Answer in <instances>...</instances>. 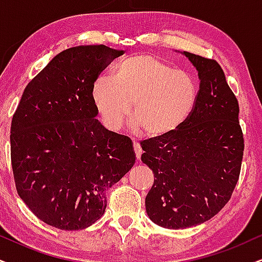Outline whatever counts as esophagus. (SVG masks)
Segmentation results:
<instances>
[{
  "label": "esophagus",
  "instance_id": "34e87169",
  "mask_svg": "<svg viewBox=\"0 0 262 262\" xmlns=\"http://www.w3.org/2000/svg\"><path fill=\"white\" fill-rule=\"evenodd\" d=\"M133 147H134V151H135V156H137V160H140L141 154H142L140 144H139L138 141H133Z\"/></svg>",
  "mask_w": 262,
  "mask_h": 262
}]
</instances>
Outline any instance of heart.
<instances>
[{
  "label": "heart",
  "instance_id": "heart-1",
  "mask_svg": "<svg viewBox=\"0 0 262 262\" xmlns=\"http://www.w3.org/2000/svg\"><path fill=\"white\" fill-rule=\"evenodd\" d=\"M194 81L187 72L154 55H134L116 66L112 78L101 76L92 99L102 122L117 130L130 114L145 134L164 137L180 127L193 108Z\"/></svg>",
  "mask_w": 262,
  "mask_h": 262
}]
</instances>
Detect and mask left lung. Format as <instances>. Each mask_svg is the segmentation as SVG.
<instances>
[{"label": "left lung", "instance_id": "1", "mask_svg": "<svg viewBox=\"0 0 262 262\" xmlns=\"http://www.w3.org/2000/svg\"><path fill=\"white\" fill-rule=\"evenodd\" d=\"M184 54L201 81L193 108L170 134L140 142L142 163L155 177L146 213L171 230L203 224L223 209L239 179L244 151L238 100L219 62Z\"/></svg>", "mask_w": 262, "mask_h": 262}]
</instances>
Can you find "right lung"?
<instances>
[{"instance_id":"add662e5","label":"right lung","mask_w":262,"mask_h":262,"mask_svg":"<svg viewBox=\"0 0 262 262\" xmlns=\"http://www.w3.org/2000/svg\"><path fill=\"white\" fill-rule=\"evenodd\" d=\"M104 45L55 55L26 85L11 125L16 192L43 223L83 230L106 209V190L135 163L130 139L97 118L92 87L123 54Z\"/></svg>"}]
</instances>
